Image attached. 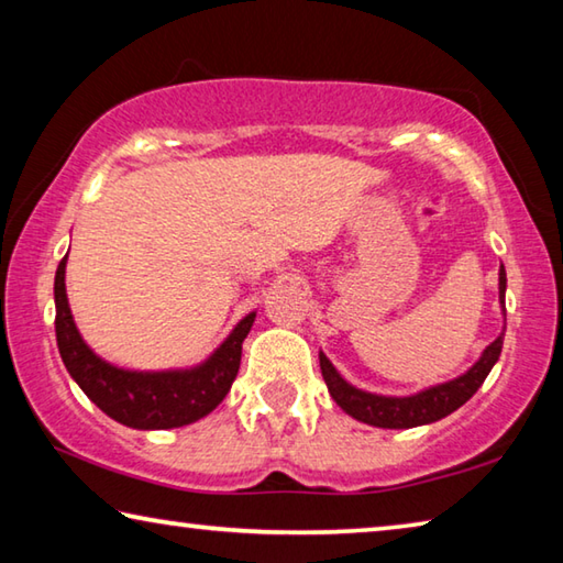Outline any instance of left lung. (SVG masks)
Masks as SVG:
<instances>
[{"mask_svg":"<svg viewBox=\"0 0 563 563\" xmlns=\"http://www.w3.org/2000/svg\"><path fill=\"white\" fill-rule=\"evenodd\" d=\"M504 295H507V271H504V265H499V305L504 316V330H507ZM504 330L499 332L497 340L484 347L482 357L476 360L466 373L454 379H446V383L419 389L415 395H377L350 385L347 379L338 373L335 365L328 360L325 352L320 350L322 379H325L328 393L335 399L342 412H347L352 419H357V422H365L369 427H383V430H409V427L432 424L437 419L452 415L454 409H460L466 399L482 387V383L487 379L492 367L497 365V360L501 355Z\"/></svg>","mask_w":563,"mask_h":563,"instance_id":"left-lung-1","label":"left lung"}]
</instances>
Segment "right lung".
<instances>
[{
  "label": "right lung",
  "mask_w": 563,
  "mask_h": 563,
  "mask_svg": "<svg viewBox=\"0 0 563 563\" xmlns=\"http://www.w3.org/2000/svg\"><path fill=\"white\" fill-rule=\"evenodd\" d=\"M66 258L54 278L56 345L64 367L103 415L131 430H174L211 415L223 402L241 367L243 340L255 310L238 322L203 362L176 369H126L97 355L76 328L66 298Z\"/></svg>",
  "instance_id": "1"
}]
</instances>
